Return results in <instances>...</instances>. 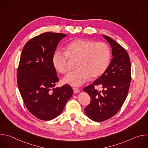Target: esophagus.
<instances>
[{"mask_svg": "<svg viewBox=\"0 0 148 148\" xmlns=\"http://www.w3.org/2000/svg\"><path fill=\"white\" fill-rule=\"evenodd\" d=\"M73 91H74V94H77V93H79V92H80V90L78 89V88H73Z\"/></svg>", "mask_w": 148, "mask_h": 148, "instance_id": "1", "label": "esophagus"}]
</instances>
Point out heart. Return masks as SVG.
I'll return each instance as SVG.
<instances>
[{
	"label": "heart",
	"mask_w": 148,
	"mask_h": 148,
	"mask_svg": "<svg viewBox=\"0 0 148 148\" xmlns=\"http://www.w3.org/2000/svg\"><path fill=\"white\" fill-rule=\"evenodd\" d=\"M111 51L103 43H95L87 39H76L66 47L65 53L56 51L52 58L54 69L61 74L69 70V60H77V69L68 74L63 82L72 86L79 87L90 77L92 78L101 75L108 67Z\"/></svg>",
	"instance_id": "obj_1"
}]
</instances>
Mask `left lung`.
<instances>
[{
    "instance_id": "1",
    "label": "left lung",
    "mask_w": 148,
    "mask_h": 148,
    "mask_svg": "<svg viewBox=\"0 0 148 148\" xmlns=\"http://www.w3.org/2000/svg\"><path fill=\"white\" fill-rule=\"evenodd\" d=\"M103 37L112 48V58L103 74L83 89L91 97L90 103L84 111L89 118L96 122L108 119L118 112L127 97L131 79L128 53L112 38ZM98 85L104 89L102 92L95 89Z\"/></svg>"
}]
</instances>
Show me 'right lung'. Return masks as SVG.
<instances>
[{
  "label": "right lung",
  "instance_id": "1",
  "mask_svg": "<svg viewBox=\"0 0 148 148\" xmlns=\"http://www.w3.org/2000/svg\"><path fill=\"white\" fill-rule=\"evenodd\" d=\"M66 36L44 33L28 41L22 50L17 85L26 108L39 119L49 121L58 116L73 94L68 84L54 88L59 79L52 58L58 43Z\"/></svg>",
  "mask_w": 148,
  "mask_h": 148
}]
</instances>
